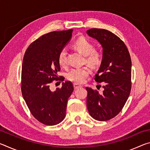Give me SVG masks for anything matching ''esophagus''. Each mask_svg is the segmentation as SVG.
<instances>
[{
  "label": "esophagus",
  "instance_id": "1",
  "mask_svg": "<svg viewBox=\"0 0 150 150\" xmlns=\"http://www.w3.org/2000/svg\"><path fill=\"white\" fill-rule=\"evenodd\" d=\"M73 87H74L75 89H78V88L82 87V86L77 84V83H74V84H73Z\"/></svg>",
  "mask_w": 150,
  "mask_h": 150
}]
</instances>
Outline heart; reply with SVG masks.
I'll return each mask as SVG.
<instances>
[{
  "label": "heart",
  "mask_w": 150,
  "mask_h": 150,
  "mask_svg": "<svg viewBox=\"0 0 150 150\" xmlns=\"http://www.w3.org/2000/svg\"><path fill=\"white\" fill-rule=\"evenodd\" d=\"M73 46L81 52L83 55L86 56V62L88 64L96 67L100 65L101 62V55L99 53L95 51V46L91 42L85 38H79L73 43ZM67 52L65 49L60 51L58 55V62L59 65H65L67 62ZM90 74L88 68L74 67L68 72L67 77L71 81L75 83L81 84L85 81Z\"/></svg>",
  "instance_id": "1"
}]
</instances>
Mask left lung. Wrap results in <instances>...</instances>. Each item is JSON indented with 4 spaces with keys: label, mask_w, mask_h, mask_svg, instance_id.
I'll list each match as a JSON object with an SVG mask.
<instances>
[{
    "label": "left lung",
    "mask_w": 150,
    "mask_h": 150,
    "mask_svg": "<svg viewBox=\"0 0 150 150\" xmlns=\"http://www.w3.org/2000/svg\"><path fill=\"white\" fill-rule=\"evenodd\" d=\"M87 34L103 47V58L95 80L102 83L103 93L86 87L87 106L90 115L98 121L112 118L120 112L131 90L132 62L122 40L110 31L92 28ZM100 87V85H99Z\"/></svg>",
    "instance_id": "1"
}]
</instances>
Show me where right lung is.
Instances as JSON below:
<instances>
[{
	"instance_id": "obj_1",
	"label": "right lung",
	"mask_w": 150,
	"mask_h": 150,
	"mask_svg": "<svg viewBox=\"0 0 150 150\" xmlns=\"http://www.w3.org/2000/svg\"><path fill=\"white\" fill-rule=\"evenodd\" d=\"M73 30L52 32L29 45L22 66V93L32 115L40 122L54 126L65 116L68 98L73 93L70 81L52 91L50 83L57 79L58 55L71 39Z\"/></svg>"
}]
</instances>
